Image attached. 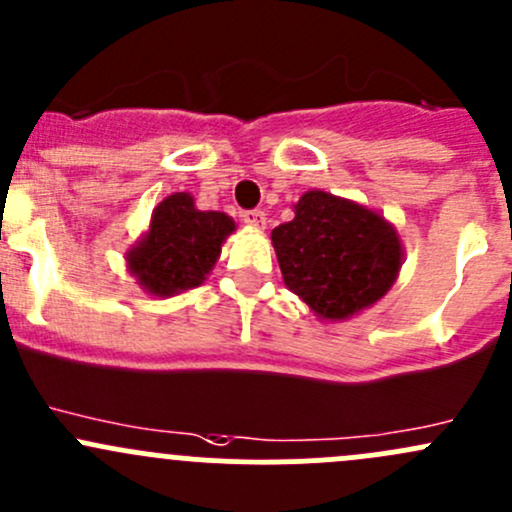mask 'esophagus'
Wrapping results in <instances>:
<instances>
[{
    "label": "esophagus",
    "instance_id": "1",
    "mask_svg": "<svg viewBox=\"0 0 512 512\" xmlns=\"http://www.w3.org/2000/svg\"><path fill=\"white\" fill-rule=\"evenodd\" d=\"M242 220H245L247 225H255V227H262V225L267 223L265 213H262L260 208H255V210H245V213H242Z\"/></svg>",
    "mask_w": 512,
    "mask_h": 512
}]
</instances>
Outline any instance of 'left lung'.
I'll return each instance as SVG.
<instances>
[{
	"mask_svg": "<svg viewBox=\"0 0 512 512\" xmlns=\"http://www.w3.org/2000/svg\"><path fill=\"white\" fill-rule=\"evenodd\" d=\"M285 285L319 317L347 319L389 292L401 267L396 230L381 215L309 190L272 230Z\"/></svg>",
	"mask_w": 512,
	"mask_h": 512,
	"instance_id": "obj_1",
	"label": "left lung"
}]
</instances>
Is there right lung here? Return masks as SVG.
Masks as SVG:
<instances>
[{"instance_id":"obj_1","label":"right lung","mask_w":512,"mask_h":512,"mask_svg":"<svg viewBox=\"0 0 512 512\" xmlns=\"http://www.w3.org/2000/svg\"><path fill=\"white\" fill-rule=\"evenodd\" d=\"M232 230L235 223L225 213L195 210L188 193H175L156 208L146 240L128 252V267L148 292L160 297L198 287Z\"/></svg>"}]
</instances>
